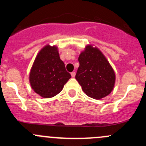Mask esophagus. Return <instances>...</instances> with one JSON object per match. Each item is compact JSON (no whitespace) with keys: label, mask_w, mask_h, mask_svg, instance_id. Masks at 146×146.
Instances as JSON below:
<instances>
[{"label":"esophagus","mask_w":146,"mask_h":146,"mask_svg":"<svg viewBox=\"0 0 146 146\" xmlns=\"http://www.w3.org/2000/svg\"><path fill=\"white\" fill-rule=\"evenodd\" d=\"M71 76L73 78H74L76 76V72H72L71 73Z\"/></svg>","instance_id":"1"}]
</instances>
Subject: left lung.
Segmentation results:
<instances>
[{"mask_svg":"<svg viewBox=\"0 0 146 146\" xmlns=\"http://www.w3.org/2000/svg\"><path fill=\"white\" fill-rule=\"evenodd\" d=\"M80 66L76 79L90 98L100 100L114 89L116 76L114 70L102 51L92 45L85 46L78 57Z\"/></svg>","mask_w":146,"mask_h":146,"instance_id":"left-lung-1","label":"left lung"}]
</instances>
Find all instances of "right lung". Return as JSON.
Returning a JSON list of instances; mask_svg holds the SVG:
<instances>
[{
  "label": "right lung",
  "instance_id": "1",
  "mask_svg": "<svg viewBox=\"0 0 146 146\" xmlns=\"http://www.w3.org/2000/svg\"><path fill=\"white\" fill-rule=\"evenodd\" d=\"M70 78L60 59L58 47L46 45L35 58L29 73V82L36 94L50 98L58 95Z\"/></svg>",
  "mask_w": 146,
  "mask_h": 146
}]
</instances>
